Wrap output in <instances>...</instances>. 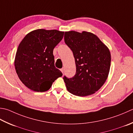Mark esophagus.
Masks as SVG:
<instances>
[{
	"mask_svg": "<svg viewBox=\"0 0 133 133\" xmlns=\"http://www.w3.org/2000/svg\"><path fill=\"white\" fill-rule=\"evenodd\" d=\"M61 71L62 72V73H64V68H62L61 69Z\"/></svg>",
	"mask_w": 133,
	"mask_h": 133,
	"instance_id": "esophagus-1",
	"label": "esophagus"
}]
</instances>
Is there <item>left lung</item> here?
<instances>
[{"instance_id":"1","label":"left lung","mask_w":133,"mask_h":133,"mask_svg":"<svg viewBox=\"0 0 133 133\" xmlns=\"http://www.w3.org/2000/svg\"><path fill=\"white\" fill-rule=\"evenodd\" d=\"M64 42L73 53L76 72L63 77L67 90L78 96L95 93L104 84L110 71L111 54L97 36L87 32L64 33Z\"/></svg>"}]
</instances>
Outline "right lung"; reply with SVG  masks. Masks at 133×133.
Here are the masks:
<instances>
[{"mask_svg":"<svg viewBox=\"0 0 133 133\" xmlns=\"http://www.w3.org/2000/svg\"><path fill=\"white\" fill-rule=\"evenodd\" d=\"M63 35L57 30L37 29L28 33L20 43L14 65L19 78L30 89L45 92L62 76L55 66L53 51Z\"/></svg>","mask_w":133,"mask_h":133,"instance_id":"add662e5","label":"right lung"}]
</instances>
